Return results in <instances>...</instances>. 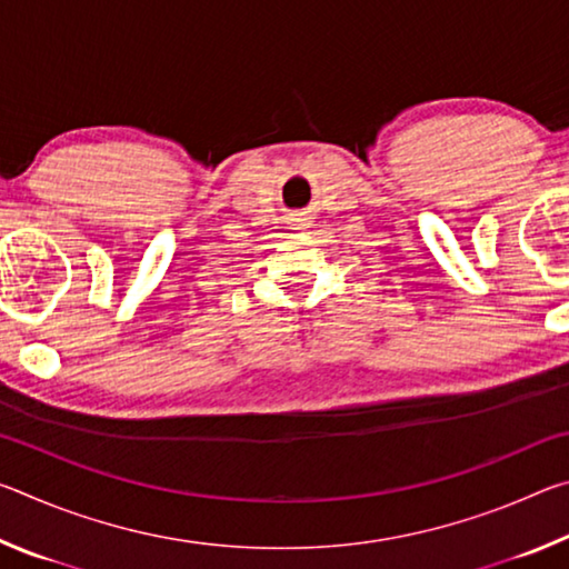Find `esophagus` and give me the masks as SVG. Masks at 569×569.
Here are the masks:
<instances>
[{
  "label": "esophagus",
  "instance_id": "obj_1",
  "mask_svg": "<svg viewBox=\"0 0 569 569\" xmlns=\"http://www.w3.org/2000/svg\"><path fill=\"white\" fill-rule=\"evenodd\" d=\"M293 226H296V228H303V218H296Z\"/></svg>",
  "mask_w": 569,
  "mask_h": 569
}]
</instances>
